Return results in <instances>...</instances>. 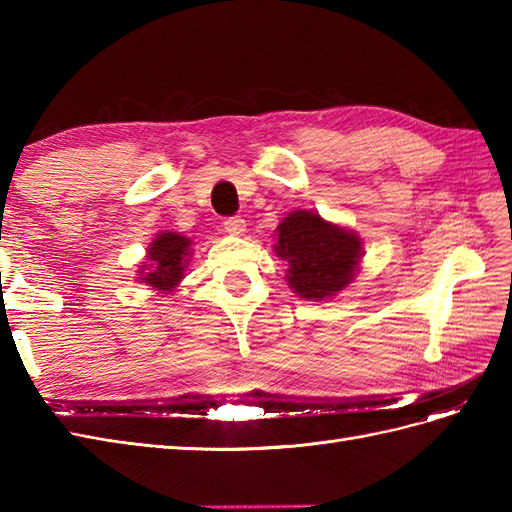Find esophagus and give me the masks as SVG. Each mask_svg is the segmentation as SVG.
I'll return each mask as SVG.
<instances>
[{
	"label": "esophagus",
	"instance_id": "1",
	"mask_svg": "<svg viewBox=\"0 0 512 512\" xmlns=\"http://www.w3.org/2000/svg\"><path fill=\"white\" fill-rule=\"evenodd\" d=\"M224 230L228 232V235L241 237L245 232V220L243 218H228V220H224Z\"/></svg>",
	"mask_w": 512,
	"mask_h": 512
}]
</instances>
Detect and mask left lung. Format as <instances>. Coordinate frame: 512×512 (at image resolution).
Returning <instances> with one entry per match:
<instances>
[{
  "mask_svg": "<svg viewBox=\"0 0 512 512\" xmlns=\"http://www.w3.org/2000/svg\"><path fill=\"white\" fill-rule=\"evenodd\" d=\"M275 237V256L288 262L286 284L301 299H331L359 273L363 258L359 232L327 222L318 211H290L275 228Z\"/></svg>",
  "mask_w": 512,
  "mask_h": 512,
  "instance_id": "8db88e82",
  "label": "left lung"
}]
</instances>
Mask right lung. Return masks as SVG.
<instances>
[{
    "label": "right lung",
    "mask_w": 512,
    "mask_h": 512,
    "mask_svg": "<svg viewBox=\"0 0 512 512\" xmlns=\"http://www.w3.org/2000/svg\"><path fill=\"white\" fill-rule=\"evenodd\" d=\"M192 256V239L181 232L162 230L147 245L145 262L136 271V280L158 294H170L185 277Z\"/></svg>",
    "instance_id": "1"
}]
</instances>
